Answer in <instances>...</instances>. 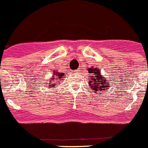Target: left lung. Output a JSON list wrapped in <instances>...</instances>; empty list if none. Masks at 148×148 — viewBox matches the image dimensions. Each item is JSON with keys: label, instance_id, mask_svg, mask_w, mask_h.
<instances>
[{"label": "left lung", "instance_id": "left-lung-1", "mask_svg": "<svg viewBox=\"0 0 148 148\" xmlns=\"http://www.w3.org/2000/svg\"><path fill=\"white\" fill-rule=\"evenodd\" d=\"M88 72L91 74V76H88V79H90L88 82V85L90 86V88L93 90V92H101V91L107 90L110 83L106 79H104L102 75H101V72L99 69L97 68H89Z\"/></svg>", "mask_w": 148, "mask_h": 148}]
</instances>
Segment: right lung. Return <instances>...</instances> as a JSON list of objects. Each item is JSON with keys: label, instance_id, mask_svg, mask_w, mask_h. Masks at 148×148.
Wrapping results in <instances>:
<instances>
[{"label": "right lung", "instance_id": "1", "mask_svg": "<svg viewBox=\"0 0 148 148\" xmlns=\"http://www.w3.org/2000/svg\"><path fill=\"white\" fill-rule=\"evenodd\" d=\"M65 74H62V73H60L59 72H53V76H52V81H49V82L51 85H49L50 86L49 87H52V86H55L56 84L61 82L63 78H65L66 75H64Z\"/></svg>", "mask_w": 148, "mask_h": 148}]
</instances>
